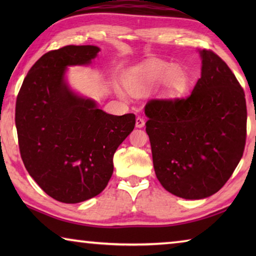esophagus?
<instances>
[{
	"instance_id": "esophagus-1",
	"label": "esophagus",
	"mask_w": 256,
	"mask_h": 256,
	"mask_svg": "<svg viewBox=\"0 0 256 256\" xmlns=\"http://www.w3.org/2000/svg\"><path fill=\"white\" fill-rule=\"evenodd\" d=\"M144 124H146V122H144V118H141V116H138L136 120V126L138 128H141L144 126Z\"/></svg>"
}]
</instances>
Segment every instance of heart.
I'll return each instance as SVG.
<instances>
[{"mask_svg":"<svg viewBox=\"0 0 256 256\" xmlns=\"http://www.w3.org/2000/svg\"><path fill=\"white\" fill-rule=\"evenodd\" d=\"M162 81L164 92L170 96L183 94L188 86V76L183 68L160 60H152L136 68L125 78L130 92H144Z\"/></svg>","mask_w":256,"mask_h":256,"instance_id":"b5f03b06","label":"heart"}]
</instances>
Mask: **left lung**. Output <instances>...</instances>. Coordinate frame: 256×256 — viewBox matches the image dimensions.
Masks as SVG:
<instances>
[{
  "label": "left lung",
  "instance_id": "left-lung-1",
  "mask_svg": "<svg viewBox=\"0 0 256 256\" xmlns=\"http://www.w3.org/2000/svg\"><path fill=\"white\" fill-rule=\"evenodd\" d=\"M201 78L186 98L151 99L146 131L154 172L168 192L198 200L230 178L246 142L245 94L224 60L200 52Z\"/></svg>",
  "mask_w": 256,
  "mask_h": 256
}]
</instances>
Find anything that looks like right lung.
<instances>
[{
  "label": "right lung",
  "mask_w": 256,
  "mask_h": 256,
  "mask_svg": "<svg viewBox=\"0 0 256 256\" xmlns=\"http://www.w3.org/2000/svg\"><path fill=\"white\" fill-rule=\"evenodd\" d=\"M97 46L50 50L30 68L16 104V126L26 170L50 198L89 200L106 188L112 157L136 125V115L115 116L76 96L64 80L66 66L89 64Z\"/></svg>",
  "instance_id": "obj_1"
}]
</instances>
